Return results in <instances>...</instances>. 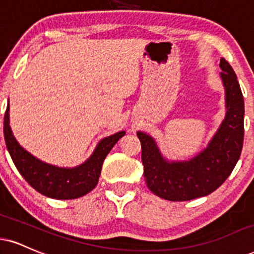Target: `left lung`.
<instances>
[{"mask_svg": "<svg viewBox=\"0 0 254 254\" xmlns=\"http://www.w3.org/2000/svg\"><path fill=\"white\" fill-rule=\"evenodd\" d=\"M220 68L227 112L218 132L197 156L185 162H168L150 136L137 132L145 183L157 196L169 201L206 196L226 181L239 160L244 142V97L233 68L224 58L220 60Z\"/></svg>", "mask_w": 254, "mask_h": 254, "instance_id": "obj_1", "label": "left lung"}]
</instances>
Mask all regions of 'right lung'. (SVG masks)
Here are the masks:
<instances>
[{
	"instance_id": "obj_1",
	"label": "right lung",
	"mask_w": 254,
	"mask_h": 254,
	"mask_svg": "<svg viewBox=\"0 0 254 254\" xmlns=\"http://www.w3.org/2000/svg\"><path fill=\"white\" fill-rule=\"evenodd\" d=\"M8 111L9 105L3 121V133L5 145L15 167L36 191L58 200L77 198L92 190L99 180L104 160L118 139L125 135L124 131H121L102 139L92 156L85 163L77 168L66 169L44 163L21 148L9 127Z\"/></svg>"
}]
</instances>
